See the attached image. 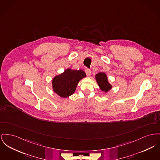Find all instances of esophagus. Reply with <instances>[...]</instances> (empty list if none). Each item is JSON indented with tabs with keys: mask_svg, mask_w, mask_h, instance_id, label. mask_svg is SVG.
Instances as JSON below:
<instances>
[{
	"mask_svg": "<svg viewBox=\"0 0 160 160\" xmlns=\"http://www.w3.org/2000/svg\"><path fill=\"white\" fill-rule=\"evenodd\" d=\"M85 72L86 74V75L88 76H89L91 75V71L90 69H88V68H86L85 69Z\"/></svg>",
	"mask_w": 160,
	"mask_h": 160,
	"instance_id": "obj_1",
	"label": "esophagus"
}]
</instances>
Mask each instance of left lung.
Segmentation results:
<instances>
[{
    "instance_id": "obj_1",
    "label": "left lung",
    "mask_w": 160,
    "mask_h": 160,
    "mask_svg": "<svg viewBox=\"0 0 160 160\" xmlns=\"http://www.w3.org/2000/svg\"><path fill=\"white\" fill-rule=\"evenodd\" d=\"M96 81L100 88V89L105 92H107L112 88V85H111L108 80L107 75L104 72H99L95 75Z\"/></svg>"
}]
</instances>
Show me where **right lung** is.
Instances as JSON below:
<instances>
[{"mask_svg": "<svg viewBox=\"0 0 160 160\" xmlns=\"http://www.w3.org/2000/svg\"><path fill=\"white\" fill-rule=\"evenodd\" d=\"M86 76L82 70H74L70 68L63 73L56 75L52 81L54 92L62 98H66L74 94L80 80Z\"/></svg>", "mask_w": 160, "mask_h": 160, "instance_id": "obj_1", "label": "right lung"}]
</instances>
